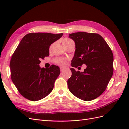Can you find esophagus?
I'll return each instance as SVG.
<instances>
[{
  "label": "esophagus",
  "mask_w": 129,
  "mask_h": 129,
  "mask_svg": "<svg viewBox=\"0 0 129 129\" xmlns=\"http://www.w3.org/2000/svg\"><path fill=\"white\" fill-rule=\"evenodd\" d=\"M64 69H65L64 68L61 67H60V71H61V72H63V70H64Z\"/></svg>",
  "instance_id": "1"
}]
</instances>
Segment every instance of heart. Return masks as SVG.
I'll use <instances>...</instances> for the list:
<instances>
[{
    "mask_svg": "<svg viewBox=\"0 0 129 129\" xmlns=\"http://www.w3.org/2000/svg\"><path fill=\"white\" fill-rule=\"evenodd\" d=\"M71 41H72V40L69 39H68V38H64L62 40V45H64L67 44ZM52 46H53L52 45L50 46V49H51V48H52ZM55 61L57 64H60V65H65L66 64V60L64 59H62V58H56Z\"/></svg>",
    "mask_w": 129,
    "mask_h": 129,
    "instance_id": "b5f03b06",
    "label": "heart"
}]
</instances>
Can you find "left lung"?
<instances>
[{"mask_svg":"<svg viewBox=\"0 0 129 129\" xmlns=\"http://www.w3.org/2000/svg\"><path fill=\"white\" fill-rule=\"evenodd\" d=\"M69 37L75 43L72 66H87L83 72L71 68L72 75L67 81L69 90L81 100H93L102 95L112 76V50L99 34L77 32L69 34Z\"/></svg>","mask_w":129,"mask_h":129,"instance_id":"1","label":"left lung"}]
</instances>
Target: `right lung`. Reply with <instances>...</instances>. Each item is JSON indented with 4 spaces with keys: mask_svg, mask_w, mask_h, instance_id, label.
I'll return each mask as SVG.
<instances>
[{
    "mask_svg": "<svg viewBox=\"0 0 129 129\" xmlns=\"http://www.w3.org/2000/svg\"><path fill=\"white\" fill-rule=\"evenodd\" d=\"M63 33H30L22 39L12 56L10 67L12 81L25 98L37 101L45 98L54 88L60 68L52 65L47 69L39 66L40 60L49 55V46Z\"/></svg>",
    "mask_w": 129,
    "mask_h": 129,
    "instance_id": "add662e5",
    "label": "right lung"
}]
</instances>
